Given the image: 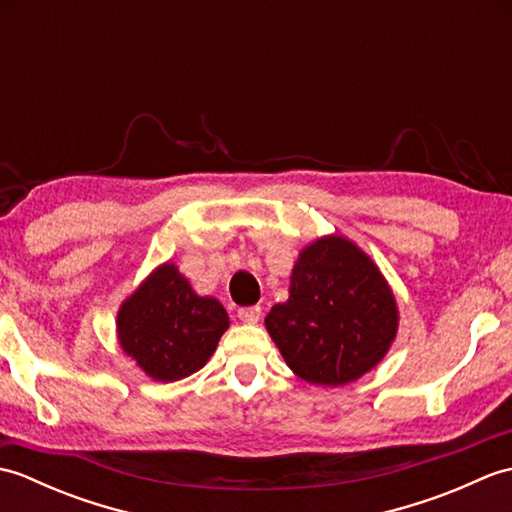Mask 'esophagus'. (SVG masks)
Returning a JSON list of instances; mask_svg holds the SVG:
<instances>
[{
  "mask_svg": "<svg viewBox=\"0 0 512 512\" xmlns=\"http://www.w3.org/2000/svg\"><path fill=\"white\" fill-rule=\"evenodd\" d=\"M237 317L242 319L244 323L255 325L259 319H262V308L259 306H248V308H239L237 310Z\"/></svg>",
  "mask_w": 512,
  "mask_h": 512,
  "instance_id": "1",
  "label": "esophagus"
}]
</instances>
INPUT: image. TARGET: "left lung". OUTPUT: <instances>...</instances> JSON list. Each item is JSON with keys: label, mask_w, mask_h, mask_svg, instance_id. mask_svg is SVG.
<instances>
[{"label": "left lung", "mask_w": 512, "mask_h": 512, "mask_svg": "<svg viewBox=\"0 0 512 512\" xmlns=\"http://www.w3.org/2000/svg\"><path fill=\"white\" fill-rule=\"evenodd\" d=\"M288 292L264 323L286 365L310 385L354 383L396 341L394 290L352 239L332 233L303 246Z\"/></svg>", "instance_id": "1"}]
</instances>
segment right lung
<instances>
[{"mask_svg":"<svg viewBox=\"0 0 512 512\" xmlns=\"http://www.w3.org/2000/svg\"><path fill=\"white\" fill-rule=\"evenodd\" d=\"M228 314L200 297L176 264L156 266L116 314V339L138 369L158 383L198 372L228 330Z\"/></svg>","mask_w":512,"mask_h":512,"instance_id":"add662e5","label":"right lung"}]
</instances>
